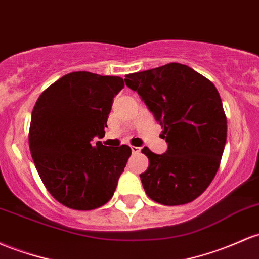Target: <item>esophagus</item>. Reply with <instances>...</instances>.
I'll list each match as a JSON object with an SVG mask.
<instances>
[{
    "mask_svg": "<svg viewBox=\"0 0 259 259\" xmlns=\"http://www.w3.org/2000/svg\"><path fill=\"white\" fill-rule=\"evenodd\" d=\"M132 147V152L133 153H138V152H140V147H138V146H130Z\"/></svg>",
    "mask_w": 259,
    "mask_h": 259,
    "instance_id": "esophagus-1",
    "label": "esophagus"
}]
</instances>
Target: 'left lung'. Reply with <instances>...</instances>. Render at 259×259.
Here are the masks:
<instances>
[{
	"label": "left lung",
	"mask_w": 259,
	"mask_h": 259,
	"mask_svg": "<svg viewBox=\"0 0 259 259\" xmlns=\"http://www.w3.org/2000/svg\"><path fill=\"white\" fill-rule=\"evenodd\" d=\"M163 129L162 155L144 147L149 167L141 183L152 200L182 205L214 180L226 144L227 124L217 87L187 65L171 62L124 78Z\"/></svg>",
	"instance_id": "obj_1"
}]
</instances>
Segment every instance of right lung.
Instances as JSON below:
<instances>
[{"instance_id":"add662e5","label":"right lung","mask_w":259,"mask_h":259,"mask_svg":"<svg viewBox=\"0 0 259 259\" xmlns=\"http://www.w3.org/2000/svg\"><path fill=\"white\" fill-rule=\"evenodd\" d=\"M124 81L76 71L41 93L32 112L29 149L48 192L75 210L104 205L114 194L132 149L92 143L103 136L113 99Z\"/></svg>"}]
</instances>
